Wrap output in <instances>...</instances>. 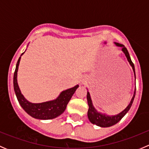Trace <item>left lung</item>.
<instances>
[{
  "mask_svg": "<svg viewBox=\"0 0 149 149\" xmlns=\"http://www.w3.org/2000/svg\"><path fill=\"white\" fill-rule=\"evenodd\" d=\"M115 45L120 47L122 48V51L123 52V53L125 54V57L127 58V61L130 63V66L132 67L133 70V73H134V76H135V81H136V72H135V67L134 64L132 62L131 59H130V55H129V52L127 51V48L125 47L123 45L120 44V43L115 42ZM135 95H136V88H135L134 94H133V97H132L131 100H130V102L129 103V104L127 105V107L124 109L123 111H122L121 112H120L119 114L115 115H108L107 114L102 113V112H98V111L96 109V108L94 107V105H93L92 100H91V96H90L89 91H87V102H88V110L87 112V115H88V118L89 120V121L91 122L92 124L96 125L97 126H100L102 127H110V126L114 125L116 123H118L125 115H126L127 112L129 111L130 108L131 107L132 104L133 102V100H134Z\"/></svg>",
  "mask_w": 149,
  "mask_h": 149,
  "instance_id": "8db88e82",
  "label": "left lung"
}]
</instances>
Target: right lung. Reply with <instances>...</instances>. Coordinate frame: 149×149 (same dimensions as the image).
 Segmentation results:
<instances>
[{
    "mask_svg": "<svg viewBox=\"0 0 149 149\" xmlns=\"http://www.w3.org/2000/svg\"><path fill=\"white\" fill-rule=\"evenodd\" d=\"M24 52L21 55L16 63V70L13 75V88L17 100L22 107L25 112L32 118L39 120H51L57 118L65 110L68 103L71 99L72 96L79 87L76 85L72 88L66 89L61 92L56 99L51 101L45 102L42 103H31L29 102L21 92L17 83V72L19 69L21 57Z\"/></svg>",
    "mask_w": 149,
    "mask_h": 149,
    "instance_id": "obj_1",
    "label": "right lung"
}]
</instances>
